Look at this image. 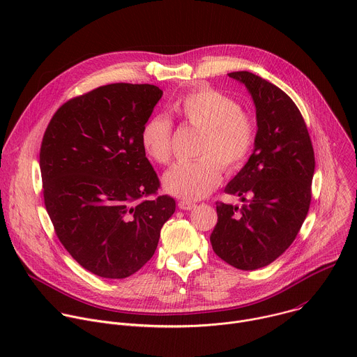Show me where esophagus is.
Masks as SVG:
<instances>
[{
  "mask_svg": "<svg viewBox=\"0 0 357 357\" xmlns=\"http://www.w3.org/2000/svg\"><path fill=\"white\" fill-rule=\"evenodd\" d=\"M178 206H179V209H182V211H192L193 208H196L195 203L190 202V200H181V202L178 203Z\"/></svg>",
  "mask_w": 357,
  "mask_h": 357,
  "instance_id": "1",
  "label": "esophagus"
}]
</instances>
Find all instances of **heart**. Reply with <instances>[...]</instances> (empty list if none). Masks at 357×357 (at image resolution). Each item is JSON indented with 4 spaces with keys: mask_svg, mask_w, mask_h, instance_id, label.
<instances>
[{
    "mask_svg": "<svg viewBox=\"0 0 357 357\" xmlns=\"http://www.w3.org/2000/svg\"><path fill=\"white\" fill-rule=\"evenodd\" d=\"M183 124L200 130L196 144L199 158L181 161L164 175L165 189L182 199L208 196L227 172L241 169L257 144L259 123L241 103L216 89L202 87L186 93L172 105ZM148 160L167 165L172 158V123L165 116L149 117L139 132Z\"/></svg>",
    "mask_w": 357,
    "mask_h": 357,
    "instance_id": "obj_1",
    "label": "heart"
}]
</instances>
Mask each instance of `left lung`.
Returning a JSON list of instances; mask_svg holds the SVG:
<instances>
[{
	"label": "left lung",
	"instance_id": "obj_1",
	"mask_svg": "<svg viewBox=\"0 0 357 357\" xmlns=\"http://www.w3.org/2000/svg\"><path fill=\"white\" fill-rule=\"evenodd\" d=\"M229 76L244 83L254 100L259 138L225 189L244 205L216 202L211 243L227 264L257 270L278 259L299 233L311 205L315 154L307 124L287 93L250 72Z\"/></svg>",
	"mask_w": 357,
	"mask_h": 357
}]
</instances>
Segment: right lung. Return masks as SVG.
Wrapping results in <instances>:
<instances>
[{
    "label": "right lung",
    "mask_w": 357,
    "mask_h": 357,
    "mask_svg": "<svg viewBox=\"0 0 357 357\" xmlns=\"http://www.w3.org/2000/svg\"><path fill=\"white\" fill-rule=\"evenodd\" d=\"M161 97L154 84L100 86L68 100L43 134L45 208L68 252L98 277L121 280L142 268L175 212V199L158 195L139 141Z\"/></svg>",
    "instance_id": "right-lung-1"
}]
</instances>
